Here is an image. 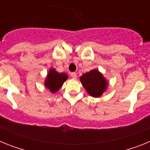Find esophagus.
Returning a JSON list of instances; mask_svg holds the SVG:
<instances>
[{
    "instance_id": "34e87169",
    "label": "esophagus",
    "mask_w": 150,
    "mask_h": 150,
    "mask_svg": "<svg viewBox=\"0 0 150 150\" xmlns=\"http://www.w3.org/2000/svg\"><path fill=\"white\" fill-rule=\"evenodd\" d=\"M71 76L73 79H76V78H77V75H76V73H71Z\"/></svg>"
}]
</instances>
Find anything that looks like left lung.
Returning a JSON list of instances; mask_svg holds the SVG:
<instances>
[{
	"instance_id": "1",
	"label": "left lung",
	"mask_w": 150,
	"mask_h": 150,
	"mask_svg": "<svg viewBox=\"0 0 150 150\" xmlns=\"http://www.w3.org/2000/svg\"><path fill=\"white\" fill-rule=\"evenodd\" d=\"M79 79L86 91L93 98H100L105 92L109 84L98 69L83 74Z\"/></svg>"
}]
</instances>
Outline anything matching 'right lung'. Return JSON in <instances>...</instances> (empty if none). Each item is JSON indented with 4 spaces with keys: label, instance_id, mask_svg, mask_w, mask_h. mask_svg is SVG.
<instances>
[{
    "label": "right lung",
    "instance_id": "obj_1",
    "mask_svg": "<svg viewBox=\"0 0 150 150\" xmlns=\"http://www.w3.org/2000/svg\"><path fill=\"white\" fill-rule=\"evenodd\" d=\"M68 76L65 73H59L55 68H50L45 79L44 86L52 93L54 94L62 88Z\"/></svg>",
    "mask_w": 150,
    "mask_h": 150
}]
</instances>
